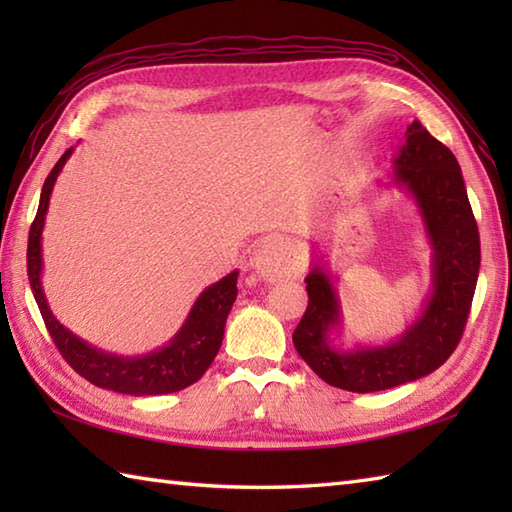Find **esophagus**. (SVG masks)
<instances>
[{
    "label": "esophagus",
    "instance_id": "34e87169",
    "mask_svg": "<svg viewBox=\"0 0 512 512\" xmlns=\"http://www.w3.org/2000/svg\"><path fill=\"white\" fill-rule=\"evenodd\" d=\"M250 266L264 281L292 277L299 270V248L288 237H273L255 250Z\"/></svg>",
    "mask_w": 512,
    "mask_h": 512
}]
</instances>
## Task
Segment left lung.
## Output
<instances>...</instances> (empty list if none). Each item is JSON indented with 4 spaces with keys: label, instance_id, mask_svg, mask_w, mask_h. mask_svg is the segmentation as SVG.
I'll return each instance as SVG.
<instances>
[{
    "label": "left lung",
    "instance_id": "obj_1",
    "mask_svg": "<svg viewBox=\"0 0 512 512\" xmlns=\"http://www.w3.org/2000/svg\"><path fill=\"white\" fill-rule=\"evenodd\" d=\"M391 167L394 178L378 187L394 184L409 195L431 250V290L420 312L391 341L334 345V334L343 328L339 288L321 259H312L306 277L308 308L292 332V343L314 374L356 394L413 383L436 372L460 343L480 275V233L451 149L413 121Z\"/></svg>",
    "mask_w": 512,
    "mask_h": 512
}]
</instances>
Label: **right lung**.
<instances>
[{
  "label": "right lung",
  "instance_id": "1",
  "mask_svg": "<svg viewBox=\"0 0 512 512\" xmlns=\"http://www.w3.org/2000/svg\"><path fill=\"white\" fill-rule=\"evenodd\" d=\"M72 151L74 147L65 151L54 169L48 173L46 182H43L37 217L32 222L28 235L30 288L37 299L41 317L46 321V328L54 345L59 347V352L72 365L74 372H79L92 385L118 391V394L160 396L173 394V391H180L198 383L202 374L213 363L217 352H220L226 317L237 299L239 270H233V273H228L220 281H215V284L206 286L200 292V297L195 299L187 319L180 325V330L165 345L156 347V350L147 354L123 356L105 352L101 347H94L92 343L83 341L81 336H76L52 314L41 284V235L43 226H46L54 182H57L63 165L72 156Z\"/></svg>",
  "mask_w": 512,
  "mask_h": 512
}]
</instances>
